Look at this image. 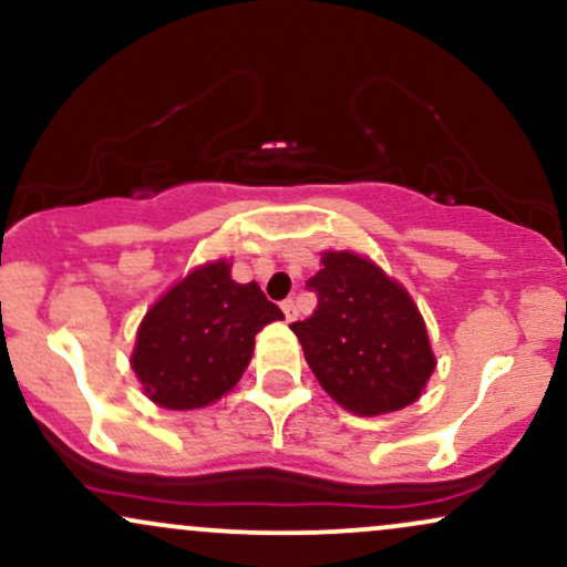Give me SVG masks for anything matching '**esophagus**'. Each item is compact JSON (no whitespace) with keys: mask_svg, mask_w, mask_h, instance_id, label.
Masks as SVG:
<instances>
[{"mask_svg":"<svg viewBox=\"0 0 567 567\" xmlns=\"http://www.w3.org/2000/svg\"><path fill=\"white\" fill-rule=\"evenodd\" d=\"M282 311H285V320H288V322H296V317H298V306H296V301H292V298H288V301H282Z\"/></svg>","mask_w":567,"mask_h":567,"instance_id":"obj_1","label":"esophagus"}]
</instances>
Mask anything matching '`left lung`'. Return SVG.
Wrapping results in <instances>:
<instances>
[{
    "label": "left lung",
    "mask_w": 567,
    "mask_h": 567,
    "mask_svg": "<svg viewBox=\"0 0 567 567\" xmlns=\"http://www.w3.org/2000/svg\"><path fill=\"white\" fill-rule=\"evenodd\" d=\"M309 288L320 306L290 330L324 392L362 419L413 405L437 357L405 285L362 252L322 250Z\"/></svg>",
    "instance_id": "obj_1"
}]
</instances>
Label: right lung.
<instances>
[{
  "instance_id": "add662e5",
  "label": "right lung",
  "mask_w": 567,
  "mask_h": 567,
  "mask_svg": "<svg viewBox=\"0 0 567 567\" xmlns=\"http://www.w3.org/2000/svg\"><path fill=\"white\" fill-rule=\"evenodd\" d=\"M277 320L285 315L258 282L231 279L229 258L205 261L148 306L130 368L157 408H207L237 386L256 333Z\"/></svg>"
}]
</instances>
